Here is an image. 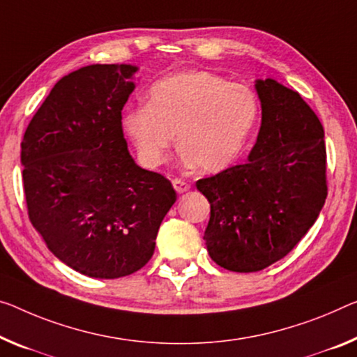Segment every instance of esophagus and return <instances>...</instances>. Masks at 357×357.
I'll return each instance as SVG.
<instances>
[{
    "instance_id": "34e87169",
    "label": "esophagus",
    "mask_w": 357,
    "mask_h": 357,
    "mask_svg": "<svg viewBox=\"0 0 357 357\" xmlns=\"http://www.w3.org/2000/svg\"><path fill=\"white\" fill-rule=\"evenodd\" d=\"M172 185L177 193H185V191H188L191 188V185L188 182H185V180H182V178H174Z\"/></svg>"
}]
</instances>
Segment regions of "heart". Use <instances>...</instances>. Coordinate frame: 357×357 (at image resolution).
Here are the masks:
<instances>
[{
	"label": "heart",
	"instance_id": "obj_1",
	"mask_svg": "<svg viewBox=\"0 0 357 357\" xmlns=\"http://www.w3.org/2000/svg\"><path fill=\"white\" fill-rule=\"evenodd\" d=\"M259 118L260 100L252 87L190 70L156 81L148 103L130 107L123 126L146 166L166 162L177 130L182 161L213 174L238 160Z\"/></svg>",
	"mask_w": 357,
	"mask_h": 357
}]
</instances>
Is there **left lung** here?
Masks as SVG:
<instances>
[{
	"mask_svg": "<svg viewBox=\"0 0 357 357\" xmlns=\"http://www.w3.org/2000/svg\"><path fill=\"white\" fill-rule=\"evenodd\" d=\"M261 126L249 161L196 188L211 202L204 241L225 270L254 273L286 257L316 222L327 197L324 128L297 91L257 81Z\"/></svg>",
	"mask_w": 357,
	"mask_h": 357,
	"instance_id": "8db88e82",
	"label": "left lung"
}]
</instances>
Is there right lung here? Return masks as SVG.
I'll list each match as a JSON object with an SVG mask.
<instances>
[{
  "mask_svg": "<svg viewBox=\"0 0 357 357\" xmlns=\"http://www.w3.org/2000/svg\"><path fill=\"white\" fill-rule=\"evenodd\" d=\"M135 71L97 63L63 76L20 144L31 225L59 260L91 278L144 268L177 199L164 175L139 167L128 151L121 109Z\"/></svg>",
  "mask_w": 357,
  "mask_h": 357,
  "instance_id": "1",
  "label": "right lung"
}]
</instances>
